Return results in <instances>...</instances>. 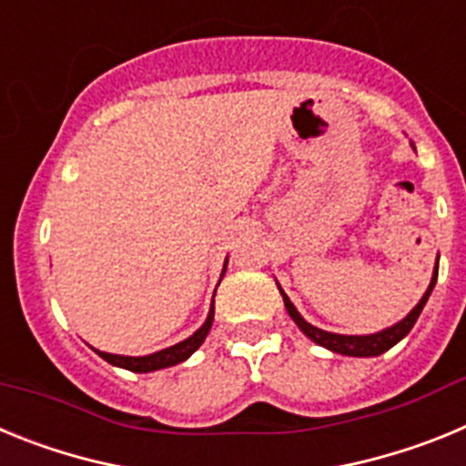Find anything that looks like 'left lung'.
<instances>
[{"label":"left lung","instance_id":"1","mask_svg":"<svg viewBox=\"0 0 466 466\" xmlns=\"http://www.w3.org/2000/svg\"><path fill=\"white\" fill-rule=\"evenodd\" d=\"M436 278H439V261H436V268H434V275H431V282L430 287H427L425 296L420 299L418 306L413 308V310L409 312V315L403 317L401 322L392 324V327L382 329V331L378 333H369V336H343V333H331V331H322V329L312 327L310 322H306L303 317H300V312L296 310L294 303L289 300V296L284 294L282 287H279V294H282L284 299V308H287V312H289V317L296 322V327L300 329V331L306 333L308 339L315 340L317 345H322V348L331 350V352H339V355H348V357H378L382 355V352H387L390 348H394V345L399 343V340L406 336V333L413 329V324L418 322L420 312H422V308H425L427 299H430L431 289H434L436 284Z\"/></svg>","mask_w":466,"mask_h":466}]
</instances>
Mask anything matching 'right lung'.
Returning a JSON list of instances; mask_svg holds the SVG:
<instances>
[{
    "instance_id": "add662e5",
    "label": "right lung",
    "mask_w": 466,
    "mask_h": 466,
    "mask_svg": "<svg viewBox=\"0 0 466 466\" xmlns=\"http://www.w3.org/2000/svg\"><path fill=\"white\" fill-rule=\"evenodd\" d=\"M224 273H226V263H224ZM212 319H214V306L209 308V315H208V319H205L203 327L198 329L193 336H188V339L182 340V343L172 345V348L158 350V352H154V355L123 357V355H109V352H100V350H95V352H97V355H100L105 361H109V364L121 366V369H127V371H135V373L158 371V369H167V366L182 364L184 360H188V357H191L193 352L200 348V345H203L205 336H208L209 327H212Z\"/></svg>"
}]
</instances>
